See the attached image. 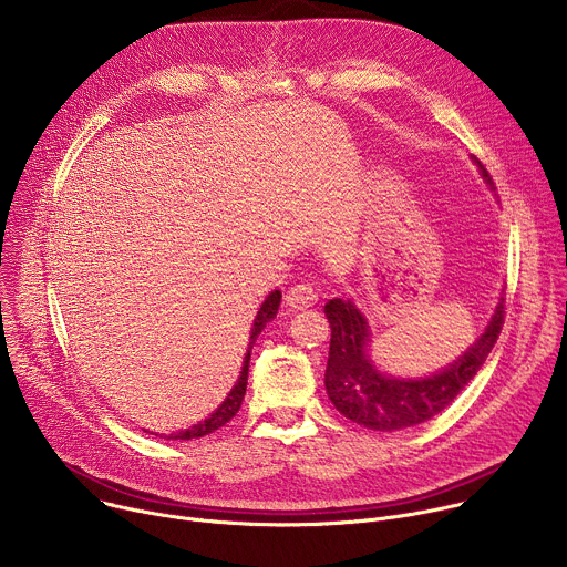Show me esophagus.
<instances>
[{"instance_id":"obj_1","label":"esophagus","mask_w":567,"mask_h":567,"mask_svg":"<svg viewBox=\"0 0 567 567\" xmlns=\"http://www.w3.org/2000/svg\"><path fill=\"white\" fill-rule=\"evenodd\" d=\"M318 302V289L313 282H298L287 291V305L293 309H307Z\"/></svg>"}]
</instances>
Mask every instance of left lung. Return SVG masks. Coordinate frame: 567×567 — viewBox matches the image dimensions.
<instances>
[{"label":"left lung","mask_w":567,"mask_h":567,"mask_svg":"<svg viewBox=\"0 0 567 567\" xmlns=\"http://www.w3.org/2000/svg\"><path fill=\"white\" fill-rule=\"evenodd\" d=\"M473 161L484 182L494 188L489 173L484 171L477 158ZM326 316L332 328L326 370L330 401L354 424L390 433L424 424L451 406V401L477 374L480 365L494 350L505 322V298H501L489 326L462 357L444 370L420 379L392 377L372 363L368 357V320L352 300H330L326 305Z\"/></svg>","instance_id":"obj_1"}]
</instances>
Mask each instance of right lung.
I'll return each mask as SVG.
<instances>
[{"label":"right lung","mask_w":567,"mask_h":567,"mask_svg":"<svg viewBox=\"0 0 567 567\" xmlns=\"http://www.w3.org/2000/svg\"><path fill=\"white\" fill-rule=\"evenodd\" d=\"M280 298L282 293L276 289L267 296V300L262 302L256 320H254V328H251V337H249V348H247V354H245V363H241V372L235 381V385L230 388V392L226 394V399L219 403V406L202 422L193 424L190 429L186 431H179V433H171L166 435V440H195V437H204L208 433H215L217 429H221L226 422H230L235 417V413L239 411L241 406V399H245V392H247V377H249V361H251V350H254V343L258 339V334L267 328V322H271L278 313V307H280Z\"/></svg>","instance_id":"right-lung-1"}]
</instances>
